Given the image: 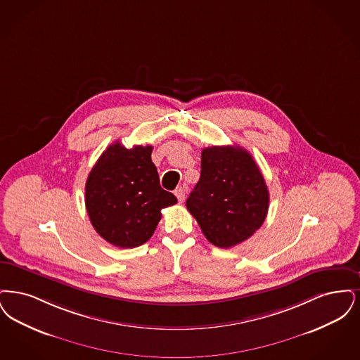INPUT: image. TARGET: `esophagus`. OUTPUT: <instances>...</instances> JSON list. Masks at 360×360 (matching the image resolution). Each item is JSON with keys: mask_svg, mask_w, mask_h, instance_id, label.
Masks as SVG:
<instances>
[{"mask_svg": "<svg viewBox=\"0 0 360 360\" xmlns=\"http://www.w3.org/2000/svg\"><path fill=\"white\" fill-rule=\"evenodd\" d=\"M174 195H176V198H177V200H179L180 203H183V202L186 200V189H184V188H176V191H174Z\"/></svg>", "mask_w": 360, "mask_h": 360, "instance_id": "34e87169", "label": "esophagus"}]
</instances>
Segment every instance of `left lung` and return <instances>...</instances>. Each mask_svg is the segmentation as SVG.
<instances>
[{"label": "left lung", "instance_id": "obj_1", "mask_svg": "<svg viewBox=\"0 0 360 360\" xmlns=\"http://www.w3.org/2000/svg\"><path fill=\"white\" fill-rule=\"evenodd\" d=\"M204 236L221 249L249 239L265 221L269 191L259 167L239 146L202 150V172L187 199Z\"/></svg>", "mask_w": 360, "mask_h": 360}]
</instances>
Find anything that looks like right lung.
Segmentation results:
<instances>
[{
    "label": "right lung",
    "instance_id": "obj_1",
    "mask_svg": "<svg viewBox=\"0 0 360 360\" xmlns=\"http://www.w3.org/2000/svg\"><path fill=\"white\" fill-rule=\"evenodd\" d=\"M153 146L133 149L115 141L98 158L86 181V208L95 231L121 249L143 245L161 219V210L177 203L162 189L152 161Z\"/></svg>",
    "mask_w": 360,
    "mask_h": 360
}]
</instances>
